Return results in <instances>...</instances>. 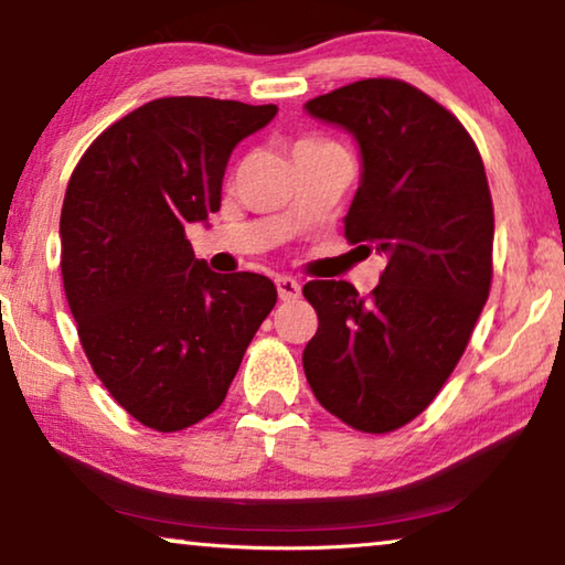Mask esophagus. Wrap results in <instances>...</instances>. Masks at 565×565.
Instances as JSON below:
<instances>
[{"instance_id": "esophagus-1", "label": "esophagus", "mask_w": 565, "mask_h": 565, "mask_svg": "<svg viewBox=\"0 0 565 565\" xmlns=\"http://www.w3.org/2000/svg\"><path fill=\"white\" fill-rule=\"evenodd\" d=\"M276 291H279V299L294 301V299H299L301 286L297 279H291V276H279V279H276Z\"/></svg>"}]
</instances>
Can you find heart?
I'll return each mask as SVG.
<instances>
[{"mask_svg":"<svg viewBox=\"0 0 565 565\" xmlns=\"http://www.w3.org/2000/svg\"><path fill=\"white\" fill-rule=\"evenodd\" d=\"M327 145H330V141L307 137V139H299V141H297V147H294V151H297V149H317V147H327Z\"/></svg>","mask_w":565,"mask_h":565,"instance_id":"heart-1","label":"heart"}]
</instances>
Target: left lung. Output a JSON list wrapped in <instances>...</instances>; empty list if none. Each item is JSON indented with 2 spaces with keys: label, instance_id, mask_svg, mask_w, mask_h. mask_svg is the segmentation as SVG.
<instances>
[{
  "label": "left lung",
  "instance_id": "left-lung-1",
  "mask_svg": "<svg viewBox=\"0 0 565 565\" xmlns=\"http://www.w3.org/2000/svg\"><path fill=\"white\" fill-rule=\"evenodd\" d=\"M307 111L355 134L363 180L344 238L388 264L367 297L348 281L305 286L319 327L301 363L332 416L388 434L431 406L490 297V184L457 116L406 81H355Z\"/></svg>",
  "mask_w": 565,
  "mask_h": 565
}]
</instances>
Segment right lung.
I'll use <instances>...</instances> for the list:
<instances>
[{
	"label": "right lung",
	"mask_w": 565,
	"mask_h": 565,
	"mask_svg": "<svg viewBox=\"0 0 565 565\" xmlns=\"http://www.w3.org/2000/svg\"><path fill=\"white\" fill-rule=\"evenodd\" d=\"M274 116V104L149 100L98 134L67 182L61 271L83 352L114 401L154 431L221 408L276 305L271 279L210 271L184 235L221 210L233 147Z\"/></svg>",
	"instance_id": "add662e5"
}]
</instances>
